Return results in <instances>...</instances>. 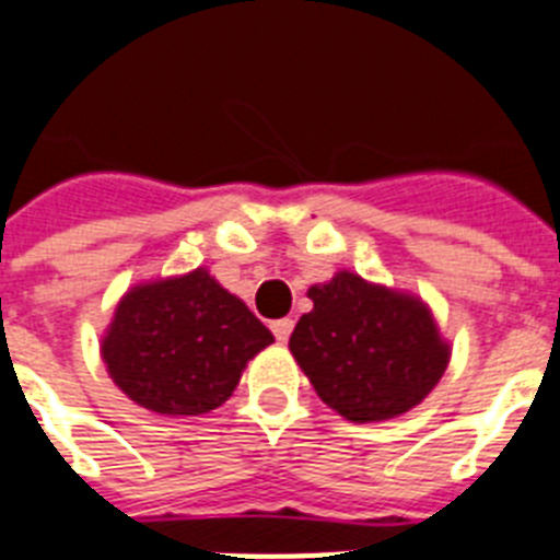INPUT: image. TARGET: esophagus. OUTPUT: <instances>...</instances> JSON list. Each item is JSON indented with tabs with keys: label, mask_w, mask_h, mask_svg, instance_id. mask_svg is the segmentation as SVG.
Returning <instances> with one entry per match:
<instances>
[{
	"label": "esophagus",
	"mask_w": 560,
	"mask_h": 560,
	"mask_svg": "<svg viewBox=\"0 0 560 560\" xmlns=\"http://www.w3.org/2000/svg\"><path fill=\"white\" fill-rule=\"evenodd\" d=\"M271 331H275L277 342H285V339L291 337V331H294V319H289V317L275 319V323H271Z\"/></svg>",
	"instance_id": "esophagus-1"
}]
</instances>
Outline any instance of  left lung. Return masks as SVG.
Wrapping results in <instances>:
<instances>
[{"mask_svg":"<svg viewBox=\"0 0 560 560\" xmlns=\"http://www.w3.org/2000/svg\"><path fill=\"white\" fill-rule=\"evenodd\" d=\"M289 348L317 396L348 422H385L417 408L442 380L451 342L410 291L342 269L308 289Z\"/></svg>","mask_w":560,"mask_h":560,"instance_id":"obj_1","label":"left lung"}]
</instances>
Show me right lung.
I'll list each match as a JSON object with an SVG mask.
<instances>
[{"mask_svg":"<svg viewBox=\"0 0 560 560\" xmlns=\"http://www.w3.org/2000/svg\"><path fill=\"white\" fill-rule=\"evenodd\" d=\"M275 337L209 269L136 283L102 337L109 380L161 417L221 408Z\"/></svg>","mask_w":560,"mask_h":560,"instance_id":"obj_1","label":"right lung"}]
</instances>
